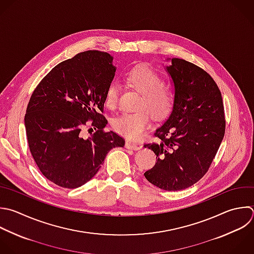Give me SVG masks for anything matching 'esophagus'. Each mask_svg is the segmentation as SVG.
I'll use <instances>...</instances> for the list:
<instances>
[{
  "mask_svg": "<svg viewBox=\"0 0 254 254\" xmlns=\"http://www.w3.org/2000/svg\"><path fill=\"white\" fill-rule=\"evenodd\" d=\"M125 148L131 149V150H135V151H137V150L140 149V147H139L138 145H136V144H134V143H131V142H126V143H125Z\"/></svg>",
  "mask_w": 254,
  "mask_h": 254,
  "instance_id": "34e87169",
  "label": "esophagus"
}]
</instances>
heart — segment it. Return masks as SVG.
Returning a JSON list of instances; mask_svg holds the SVG:
<instances>
[{
    "mask_svg": "<svg viewBox=\"0 0 254 254\" xmlns=\"http://www.w3.org/2000/svg\"><path fill=\"white\" fill-rule=\"evenodd\" d=\"M126 83L140 92L136 111L124 112L112 120L113 129L120 135L137 140L141 138L150 124V114L162 120L172 112L176 95L172 87L164 84L163 77L148 66H136L125 76ZM119 89L111 83L105 93V105L114 109L118 102Z\"/></svg>",
    "mask_w": 254,
    "mask_h": 254,
    "instance_id": "1",
    "label": "heart"
}]
</instances>
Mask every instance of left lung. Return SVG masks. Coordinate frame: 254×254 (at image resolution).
<instances>
[{
  "mask_svg": "<svg viewBox=\"0 0 254 254\" xmlns=\"http://www.w3.org/2000/svg\"><path fill=\"white\" fill-rule=\"evenodd\" d=\"M176 101L155 131L157 142L145 144L157 155L145 178L165 190L187 189L208 171L225 131L222 97L212 77L199 66L172 59L167 66Z\"/></svg>",
  "mask_w": 254,
  "mask_h": 254,
  "instance_id": "obj_1",
  "label": "left lung"
}]
</instances>
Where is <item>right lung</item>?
<instances>
[{"label":"right lung","instance_id":"right-lung-1","mask_svg":"<svg viewBox=\"0 0 254 254\" xmlns=\"http://www.w3.org/2000/svg\"><path fill=\"white\" fill-rule=\"evenodd\" d=\"M112 61L104 52L77 54L56 65L30 98L25 126L31 154L42 174L60 187H81L111 149L125 145L121 136L104 131L105 93L116 70ZM88 120L96 132L83 138Z\"/></svg>","mask_w":254,"mask_h":254}]
</instances>
